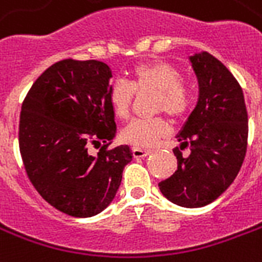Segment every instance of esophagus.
<instances>
[{
  "label": "esophagus",
  "instance_id": "obj_1",
  "mask_svg": "<svg viewBox=\"0 0 262 262\" xmlns=\"http://www.w3.org/2000/svg\"><path fill=\"white\" fill-rule=\"evenodd\" d=\"M132 152H133V157H135V158H144V157H147L148 154H151V151H148V149L137 148V147H135V148L132 149Z\"/></svg>",
  "mask_w": 262,
  "mask_h": 262
}]
</instances>
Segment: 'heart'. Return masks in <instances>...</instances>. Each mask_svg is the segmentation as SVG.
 I'll list each match as a JSON object with an SVG mask.
<instances>
[{
    "mask_svg": "<svg viewBox=\"0 0 262 262\" xmlns=\"http://www.w3.org/2000/svg\"><path fill=\"white\" fill-rule=\"evenodd\" d=\"M137 91L157 89L154 97L155 111H166L171 118L183 117L192 103V92L176 66L152 60L135 66L130 82L115 79L108 88V103L114 115L126 119ZM169 132L163 117L137 118L127 123L122 130V139L135 147H151Z\"/></svg>",
    "mask_w": 262,
    "mask_h": 262,
    "instance_id": "obj_1",
    "label": "heart"
}]
</instances>
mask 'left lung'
Segmentation results:
<instances>
[{
  "label": "left lung",
  "mask_w": 262,
  "mask_h": 262,
  "mask_svg": "<svg viewBox=\"0 0 262 262\" xmlns=\"http://www.w3.org/2000/svg\"><path fill=\"white\" fill-rule=\"evenodd\" d=\"M189 61L199 97L177 135V170L158 187L174 205L193 209L214 202L233 183L246 155L249 125L242 88L231 71L207 52ZM184 148L188 157H182Z\"/></svg>",
  "instance_id": "8db88e82"
}]
</instances>
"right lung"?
Here are the masks:
<instances>
[{
	"label": "right lung",
	"instance_id": "add662e5",
	"mask_svg": "<svg viewBox=\"0 0 262 262\" xmlns=\"http://www.w3.org/2000/svg\"><path fill=\"white\" fill-rule=\"evenodd\" d=\"M111 70L99 60L66 59L43 71L21 104L19 148L38 193L57 210L92 217L115 198L133 158L129 145L108 149L115 115L108 103ZM101 141L96 156L89 145Z\"/></svg>",
	"mask_w": 262,
	"mask_h": 262
}]
</instances>
